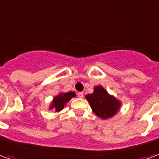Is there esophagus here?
<instances>
[{"label":"esophagus","mask_w":159,"mask_h":159,"mask_svg":"<svg viewBox=\"0 0 159 159\" xmlns=\"http://www.w3.org/2000/svg\"><path fill=\"white\" fill-rule=\"evenodd\" d=\"M77 96H78V98H83V92H79V93H77Z\"/></svg>","instance_id":"esophagus-1"}]
</instances>
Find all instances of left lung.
Returning a JSON list of instances; mask_svg holds the SVG:
<instances>
[{
    "instance_id": "obj_1",
    "label": "left lung",
    "mask_w": 159,
    "mask_h": 159,
    "mask_svg": "<svg viewBox=\"0 0 159 159\" xmlns=\"http://www.w3.org/2000/svg\"><path fill=\"white\" fill-rule=\"evenodd\" d=\"M85 98L93 112L101 119L110 118L115 116L120 106V103L109 95L101 86L96 87L94 92L92 94L86 95Z\"/></svg>"
}]
</instances>
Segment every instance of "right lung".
<instances>
[{"instance_id": "1", "label": "right lung", "mask_w": 159, "mask_h": 159, "mask_svg": "<svg viewBox=\"0 0 159 159\" xmlns=\"http://www.w3.org/2000/svg\"><path fill=\"white\" fill-rule=\"evenodd\" d=\"M75 93L73 92H68L66 93H61L58 96L54 98L53 103L51 104L50 109H55L56 112L61 111L64 108L66 103H67L71 98L75 97Z\"/></svg>"}]
</instances>
